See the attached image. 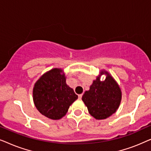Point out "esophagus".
Segmentation results:
<instances>
[{
	"label": "esophagus",
	"instance_id": "obj_1",
	"mask_svg": "<svg viewBox=\"0 0 151 151\" xmlns=\"http://www.w3.org/2000/svg\"><path fill=\"white\" fill-rule=\"evenodd\" d=\"M82 95H83V94H80V95H78V98H79V99H81L82 98Z\"/></svg>",
	"mask_w": 151,
	"mask_h": 151
}]
</instances>
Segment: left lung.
I'll return each instance as SVG.
<instances>
[{"label": "left lung", "instance_id": "8db88e82", "mask_svg": "<svg viewBox=\"0 0 151 151\" xmlns=\"http://www.w3.org/2000/svg\"><path fill=\"white\" fill-rule=\"evenodd\" d=\"M106 74L104 81H100L99 78L94 80L90 89L85 91L82 98L88 112L97 119L110 117L115 113L121 102L120 88L107 72Z\"/></svg>", "mask_w": 151, "mask_h": 151}]
</instances>
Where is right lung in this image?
<instances>
[{
    "label": "right lung",
    "mask_w": 151,
    "mask_h": 151,
    "mask_svg": "<svg viewBox=\"0 0 151 151\" xmlns=\"http://www.w3.org/2000/svg\"><path fill=\"white\" fill-rule=\"evenodd\" d=\"M62 70L53 69L45 73L35 84L33 96L35 106L48 118L59 119L65 116L69 106L78 99L73 90L66 84Z\"/></svg>",
    "instance_id": "add662e5"
}]
</instances>
